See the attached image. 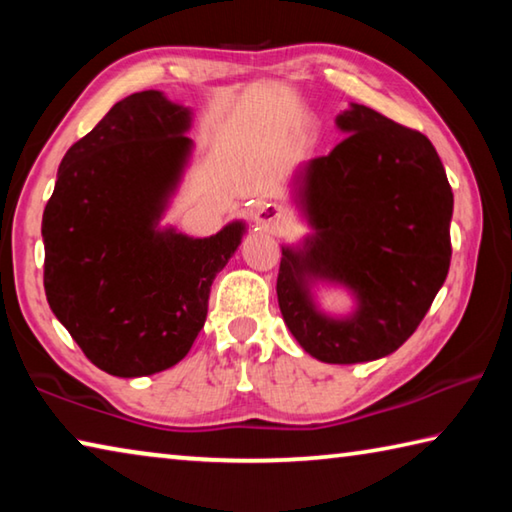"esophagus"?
Returning a JSON list of instances; mask_svg holds the SVG:
<instances>
[{
    "label": "esophagus",
    "mask_w": 512,
    "mask_h": 512,
    "mask_svg": "<svg viewBox=\"0 0 512 512\" xmlns=\"http://www.w3.org/2000/svg\"><path fill=\"white\" fill-rule=\"evenodd\" d=\"M284 221H287V214H284L282 207L275 203L259 207V210L255 212V223L259 225V228H264L268 232H275Z\"/></svg>",
    "instance_id": "obj_1"
}]
</instances>
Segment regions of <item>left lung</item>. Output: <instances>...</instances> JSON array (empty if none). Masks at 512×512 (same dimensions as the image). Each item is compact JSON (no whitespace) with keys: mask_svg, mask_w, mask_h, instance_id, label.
<instances>
[{"mask_svg":"<svg viewBox=\"0 0 512 512\" xmlns=\"http://www.w3.org/2000/svg\"><path fill=\"white\" fill-rule=\"evenodd\" d=\"M348 137L296 176L316 235L282 248L277 302L302 350L325 363L375 361L418 329L452 259L454 194L433 144L368 106L336 117ZM339 281L360 307L320 315L311 281Z\"/></svg>","mask_w":512,"mask_h":512,"instance_id":"1","label":"left lung"}]
</instances>
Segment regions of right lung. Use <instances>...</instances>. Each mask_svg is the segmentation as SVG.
<instances>
[{"label":"right lung","mask_w":512,"mask_h":512,"mask_svg":"<svg viewBox=\"0 0 512 512\" xmlns=\"http://www.w3.org/2000/svg\"><path fill=\"white\" fill-rule=\"evenodd\" d=\"M189 121L158 90L121 99L69 146L42 214L49 307L108 375H153L185 357L244 237L241 221L205 239L158 230L192 151Z\"/></svg>","instance_id":"obj_1"}]
</instances>
